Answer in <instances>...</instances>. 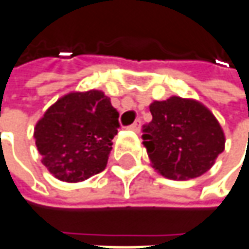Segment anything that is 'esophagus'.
I'll list each match as a JSON object with an SVG mask.
<instances>
[{
    "label": "esophagus",
    "mask_w": 249,
    "mask_h": 249,
    "mask_svg": "<svg viewBox=\"0 0 249 249\" xmlns=\"http://www.w3.org/2000/svg\"><path fill=\"white\" fill-rule=\"evenodd\" d=\"M130 128H131V130H134V131H140V128H141V121H140V119H137V121L130 126Z\"/></svg>",
    "instance_id": "34e87169"
}]
</instances>
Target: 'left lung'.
Here are the masks:
<instances>
[{
	"label": "left lung",
	"mask_w": 249,
	"mask_h": 249,
	"mask_svg": "<svg viewBox=\"0 0 249 249\" xmlns=\"http://www.w3.org/2000/svg\"><path fill=\"white\" fill-rule=\"evenodd\" d=\"M149 108L153 119L142 128V140L153 167L162 176L194 179L213 167L224 152L225 135L205 106L172 96Z\"/></svg>",
	"instance_id": "8db88e82"
}]
</instances>
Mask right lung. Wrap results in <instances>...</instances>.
<instances>
[{
	"instance_id": "1",
	"label": "right lung",
	"mask_w": 249,
	"mask_h": 249,
	"mask_svg": "<svg viewBox=\"0 0 249 249\" xmlns=\"http://www.w3.org/2000/svg\"><path fill=\"white\" fill-rule=\"evenodd\" d=\"M119 112L102 90L61 97L36 123L34 137L42 162L56 179L82 181L107 165Z\"/></svg>"
}]
</instances>
